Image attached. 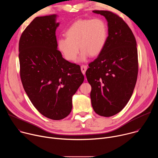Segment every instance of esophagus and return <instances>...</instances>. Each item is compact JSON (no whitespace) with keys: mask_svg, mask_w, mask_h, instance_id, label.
<instances>
[{"mask_svg":"<svg viewBox=\"0 0 158 158\" xmlns=\"http://www.w3.org/2000/svg\"><path fill=\"white\" fill-rule=\"evenodd\" d=\"M87 65H81V71H82V73L83 74H85V71H86V70H87Z\"/></svg>","mask_w":158,"mask_h":158,"instance_id":"obj_1","label":"esophagus"}]
</instances>
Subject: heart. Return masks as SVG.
I'll return each instance as SVG.
<instances>
[{
	"label": "heart",
	"instance_id": "heart-1",
	"mask_svg": "<svg viewBox=\"0 0 158 158\" xmlns=\"http://www.w3.org/2000/svg\"><path fill=\"white\" fill-rule=\"evenodd\" d=\"M65 35L66 38L58 40L57 47L65 59L73 62L77 59L79 48L81 60L89 55L98 56L106 44L108 28L106 22L100 18L79 19L69 26Z\"/></svg>",
	"mask_w": 158,
	"mask_h": 158
}]
</instances>
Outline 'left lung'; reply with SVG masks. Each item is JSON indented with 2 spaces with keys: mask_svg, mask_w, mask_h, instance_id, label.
Returning a JSON list of instances; mask_svg holds the SVG:
<instances>
[{
  "mask_svg": "<svg viewBox=\"0 0 158 158\" xmlns=\"http://www.w3.org/2000/svg\"><path fill=\"white\" fill-rule=\"evenodd\" d=\"M107 20L108 37L102 51L89 64L85 75L92 89L96 113L110 117L119 112L129 101L138 74L135 37L124 20L108 10H93Z\"/></svg>",
  "mask_w": 158,
  "mask_h": 158,
  "instance_id": "obj_1",
  "label": "left lung"
}]
</instances>
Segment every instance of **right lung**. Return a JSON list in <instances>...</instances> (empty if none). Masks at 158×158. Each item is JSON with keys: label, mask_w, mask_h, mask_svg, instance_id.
Listing matches in <instances>:
<instances>
[{"label": "right lung", "mask_w": 158, "mask_h": 158, "mask_svg": "<svg viewBox=\"0 0 158 158\" xmlns=\"http://www.w3.org/2000/svg\"><path fill=\"white\" fill-rule=\"evenodd\" d=\"M56 15L35 17L19 43L20 76L30 101L41 114L60 120L71 112L72 97L84 77L79 65L57 49Z\"/></svg>", "instance_id": "1"}]
</instances>
